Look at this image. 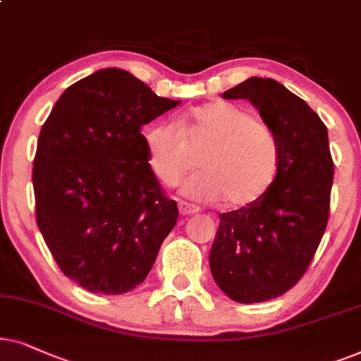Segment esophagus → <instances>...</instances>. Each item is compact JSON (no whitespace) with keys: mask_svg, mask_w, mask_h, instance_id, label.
Masks as SVG:
<instances>
[{"mask_svg":"<svg viewBox=\"0 0 361 361\" xmlns=\"http://www.w3.org/2000/svg\"><path fill=\"white\" fill-rule=\"evenodd\" d=\"M178 211H180L181 216H190V214L198 213V208L193 204L186 203V201H180V203H178Z\"/></svg>","mask_w":361,"mask_h":361,"instance_id":"obj_1","label":"esophagus"}]
</instances>
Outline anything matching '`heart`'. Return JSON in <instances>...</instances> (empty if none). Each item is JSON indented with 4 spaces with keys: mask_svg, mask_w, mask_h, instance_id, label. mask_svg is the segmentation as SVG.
Here are the masks:
<instances>
[{
    "mask_svg": "<svg viewBox=\"0 0 361 361\" xmlns=\"http://www.w3.org/2000/svg\"><path fill=\"white\" fill-rule=\"evenodd\" d=\"M188 120L191 145L208 148L198 160L201 171L185 181L181 193L204 203L223 200L228 208L261 200L279 170V145L271 127L228 100L195 107ZM143 140L148 165L163 185H176L193 166L185 135L175 123L153 125Z\"/></svg>",
    "mask_w": 361,
    "mask_h": 361,
    "instance_id": "heart-1",
    "label": "heart"
}]
</instances>
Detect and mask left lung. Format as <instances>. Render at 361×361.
Instances as JSON below:
<instances>
[{
  "label": "left lung",
  "instance_id": "8db88e82",
  "mask_svg": "<svg viewBox=\"0 0 361 361\" xmlns=\"http://www.w3.org/2000/svg\"><path fill=\"white\" fill-rule=\"evenodd\" d=\"M223 97L249 100L279 145L271 188L256 203L219 214L209 252L219 289L239 304H257L299 282L324 236L334 181L329 132L305 100L274 79L249 77Z\"/></svg>",
  "mask_w": 361,
  "mask_h": 361
}]
</instances>
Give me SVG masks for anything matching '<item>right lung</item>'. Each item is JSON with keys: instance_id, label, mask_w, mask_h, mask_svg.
<instances>
[{"instance_id": "1", "label": "right lung", "mask_w": 361, "mask_h": 361, "mask_svg": "<svg viewBox=\"0 0 361 361\" xmlns=\"http://www.w3.org/2000/svg\"><path fill=\"white\" fill-rule=\"evenodd\" d=\"M178 104L109 67L67 87L42 125L32 168L37 228L85 290L135 289L175 228L176 203L148 165L142 128Z\"/></svg>"}]
</instances>
